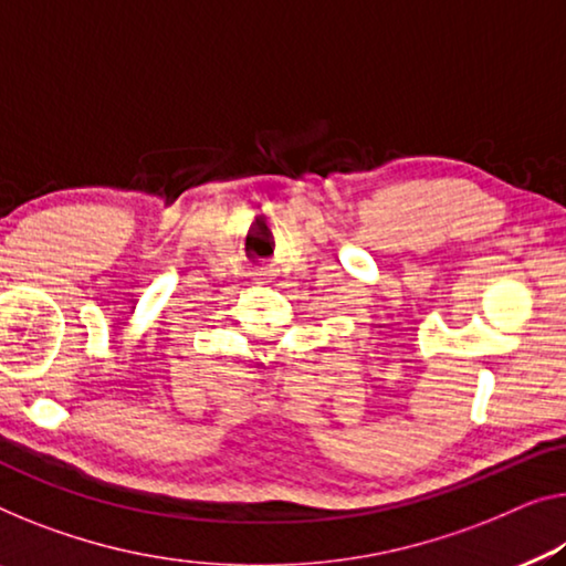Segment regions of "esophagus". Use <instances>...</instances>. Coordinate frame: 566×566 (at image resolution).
I'll use <instances>...</instances> for the list:
<instances>
[{
    "instance_id": "obj_1",
    "label": "esophagus",
    "mask_w": 566,
    "mask_h": 566,
    "mask_svg": "<svg viewBox=\"0 0 566 566\" xmlns=\"http://www.w3.org/2000/svg\"><path fill=\"white\" fill-rule=\"evenodd\" d=\"M256 274L261 276V280H266V276H274V266H261Z\"/></svg>"
}]
</instances>
